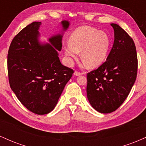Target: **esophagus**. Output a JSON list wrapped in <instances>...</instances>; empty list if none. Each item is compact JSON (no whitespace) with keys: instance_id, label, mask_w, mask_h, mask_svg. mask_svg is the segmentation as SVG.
I'll return each instance as SVG.
<instances>
[{"instance_id":"34e87169","label":"esophagus","mask_w":146,"mask_h":146,"mask_svg":"<svg viewBox=\"0 0 146 146\" xmlns=\"http://www.w3.org/2000/svg\"><path fill=\"white\" fill-rule=\"evenodd\" d=\"M82 74V73H80V72L77 71H75L74 72V75H75V76H80V75H81Z\"/></svg>"}]
</instances>
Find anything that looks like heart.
<instances>
[{
  "instance_id": "heart-1",
  "label": "heart",
  "mask_w": 146,
  "mask_h": 146,
  "mask_svg": "<svg viewBox=\"0 0 146 146\" xmlns=\"http://www.w3.org/2000/svg\"><path fill=\"white\" fill-rule=\"evenodd\" d=\"M110 37L104 31L89 26L79 27L64 44V53L70 62L76 60L81 51L84 63L96 68L104 62L110 47Z\"/></svg>"
}]
</instances>
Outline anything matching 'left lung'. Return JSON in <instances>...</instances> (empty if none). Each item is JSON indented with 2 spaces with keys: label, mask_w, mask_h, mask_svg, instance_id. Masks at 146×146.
Listing matches in <instances>:
<instances>
[{
  "label": "left lung",
  "mask_w": 146,
  "mask_h": 146,
  "mask_svg": "<svg viewBox=\"0 0 146 146\" xmlns=\"http://www.w3.org/2000/svg\"><path fill=\"white\" fill-rule=\"evenodd\" d=\"M115 40L110 53L98 68L87 73V98L93 108L110 113L121 106L137 78V56L132 38L118 25L112 23Z\"/></svg>",
  "instance_id": "8db88e82"
}]
</instances>
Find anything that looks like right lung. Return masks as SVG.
Segmentation results:
<instances>
[{"instance_id":"1","label":"right lung","mask_w":146,"mask_h":146,"mask_svg":"<svg viewBox=\"0 0 146 146\" xmlns=\"http://www.w3.org/2000/svg\"><path fill=\"white\" fill-rule=\"evenodd\" d=\"M63 31L69 27L68 21L61 22ZM41 22H33L14 37L7 55L10 87L22 104L37 115L52 111L65 85L74 73L60 62L62 34L48 38L42 44L38 31Z\"/></svg>"}]
</instances>
